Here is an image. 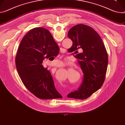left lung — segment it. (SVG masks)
<instances>
[{
  "instance_id": "left-lung-1",
  "label": "left lung",
  "mask_w": 125,
  "mask_h": 125,
  "mask_svg": "<svg viewBox=\"0 0 125 125\" xmlns=\"http://www.w3.org/2000/svg\"><path fill=\"white\" fill-rule=\"evenodd\" d=\"M68 36L73 42L70 49L76 54L84 74L80 88L68 97L86 99L100 89L104 82L108 64L107 51L98 33L88 25H75L69 30ZM79 49L82 50L81 53H78Z\"/></svg>"
}]
</instances>
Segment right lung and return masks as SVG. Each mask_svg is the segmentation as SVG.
<instances>
[{"label":"right lung","mask_w":125,"mask_h":125,"mask_svg":"<svg viewBox=\"0 0 125 125\" xmlns=\"http://www.w3.org/2000/svg\"><path fill=\"white\" fill-rule=\"evenodd\" d=\"M59 49L50 32L42 27L30 30L20 42L15 57L18 74L26 88L39 99L62 97L50 72L42 64L45 58L57 54Z\"/></svg>","instance_id":"obj_1"}]
</instances>
